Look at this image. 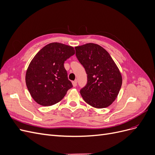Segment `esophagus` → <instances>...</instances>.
Listing matches in <instances>:
<instances>
[{"instance_id":"34e87169","label":"esophagus","mask_w":155,"mask_h":155,"mask_svg":"<svg viewBox=\"0 0 155 155\" xmlns=\"http://www.w3.org/2000/svg\"><path fill=\"white\" fill-rule=\"evenodd\" d=\"M77 79H76V80L75 81H72V85H73V86L74 87H76L77 86Z\"/></svg>"}]
</instances>
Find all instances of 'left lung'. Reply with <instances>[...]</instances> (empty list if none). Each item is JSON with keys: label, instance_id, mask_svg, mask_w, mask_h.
Segmentation results:
<instances>
[{"label": "left lung", "instance_id": "1", "mask_svg": "<svg viewBox=\"0 0 155 155\" xmlns=\"http://www.w3.org/2000/svg\"><path fill=\"white\" fill-rule=\"evenodd\" d=\"M76 55L85 68L87 82L80 90L84 101L96 108H105L118 96L122 78L110 54L100 45L88 43L75 47Z\"/></svg>", "mask_w": 155, "mask_h": 155}]
</instances>
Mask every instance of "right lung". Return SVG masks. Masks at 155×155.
Masks as SVG:
<instances>
[{"mask_svg": "<svg viewBox=\"0 0 155 155\" xmlns=\"http://www.w3.org/2000/svg\"><path fill=\"white\" fill-rule=\"evenodd\" d=\"M74 54L72 46L52 43L44 46L31 60L26 74V83L37 104L43 106L57 104L73 87L64 63Z\"/></svg>", "mask_w": 155, "mask_h": 155, "instance_id": "1", "label": "right lung"}]
</instances>
